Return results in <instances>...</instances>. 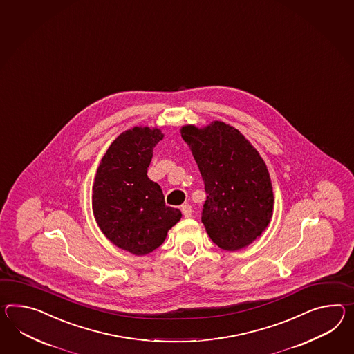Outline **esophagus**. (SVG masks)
Returning <instances> with one entry per match:
<instances>
[{
  "label": "esophagus",
  "instance_id": "1",
  "mask_svg": "<svg viewBox=\"0 0 354 354\" xmlns=\"http://www.w3.org/2000/svg\"><path fill=\"white\" fill-rule=\"evenodd\" d=\"M181 212H183V215L184 217H192V214H193V209H192V206L189 205H184V206H181Z\"/></svg>",
  "mask_w": 354,
  "mask_h": 354
}]
</instances>
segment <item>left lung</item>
<instances>
[{
	"mask_svg": "<svg viewBox=\"0 0 354 354\" xmlns=\"http://www.w3.org/2000/svg\"><path fill=\"white\" fill-rule=\"evenodd\" d=\"M181 138L198 165L207 199L202 223L221 250H238L266 230L274 211L268 166L241 131L223 121L184 125Z\"/></svg>",
	"mask_w": 354,
	"mask_h": 354,
	"instance_id": "1",
	"label": "left lung"
}]
</instances>
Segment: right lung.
Returning a JSON list of instances; mask_svg holds the SVG:
<instances>
[{
  "mask_svg": "<svg viewBox=\"0 0 354 354\" xmlns=\"http://www.w3.org/2000/svg\"><path fill=\"white\" fill-rule=\"evenodd\" d=\"M164 134L157 127L122 131L107 148L92 187V209L104 236L118 248L146 256L164 243L180 221L165 205L160 185L147 176L153 148Z\"/></svg>",
  "mask_w": 354,
  "mask_h": 354,
  "instance_id": "obj_1",
  "label": "right lung"
}]
</instances>
